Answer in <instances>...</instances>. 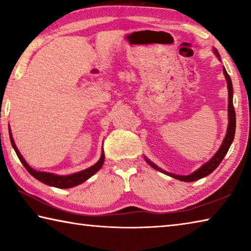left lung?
Masks as SVG:
<instances>
[{"label":"left lung","instance_id":"8db88e82","mask_svg":"<svg viewBox=\"0 0 251 251\" xmlns=\"http://www.w3.org/2000/svg\"><path fill=\"white\" fill-rule=\"evenodd\" d=\"M214 53L216 56L218 57L219 61H222V59H220V55L218 53V50L214 49ZM223 72H224L225 78H226L227 88H228V127H227V133H226V135H225V138L222 143V145H220V147H219V150L216 151V154L212 156L211 158L207 161V163L203 164L202 166H201L198 169H196L194 173L189 174V175L181 176V175H176V174H173V173H168L166 171H164V169L159 168L157 165H155L152 161H151L150 159L146 158V157L144 156V158H145L147 164L150 165L151 167H152L154 169H156V171H158L160 173L166 174V175L175 178V179L190 182V181L198 180V179H201V178L208 176L209 174H211L216 168L219 166V164L222 163L224 157L226 156L228 150L230 148V145L233 142V137H235V130H236V113H235V108H233V103H232L233 91H232L231 78H230V76L228 75L227 71L225 67H223Z\"/></svg>","mask_w":251,"mask_h":251}]
</instances>
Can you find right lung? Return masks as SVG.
Segmentation results:
<instances>
[{"label": "right lung", "mask_w": 251, "mask_h": 251, "mask_svg": "<svg viewBox=\"0 0 251 251\" xmlns=\"http://www.w3.org/2000/svg\"><path fill=\"white\" fill-rule=\"evenodd\" d=\"M8 134H10L12 146H13L16 155H18L19 159L21 160V163L23 164V166L26 168V171L31 174L34 178H36L37 180H40L41 182H43V184H45V185L56 187V188H72V187H75L79 184H83L84 181H86L88 178H91L93 175H94V174L99 172L104 164L105 154H104V151L101 150V155H100V158L99 159V161H97L96 164L93 165V166L84 169V171H80L78 173H74V174H71V175L63 176V175H56V174H53V173L35 171V169L29 166V165L26 163V160L24 159V157L21 155L20 151L18 150V147H16V145H15V142L13 139V136H12L10 127H8Z\"/></svg>", "instance_id": "add662e5"}]
</instances>
